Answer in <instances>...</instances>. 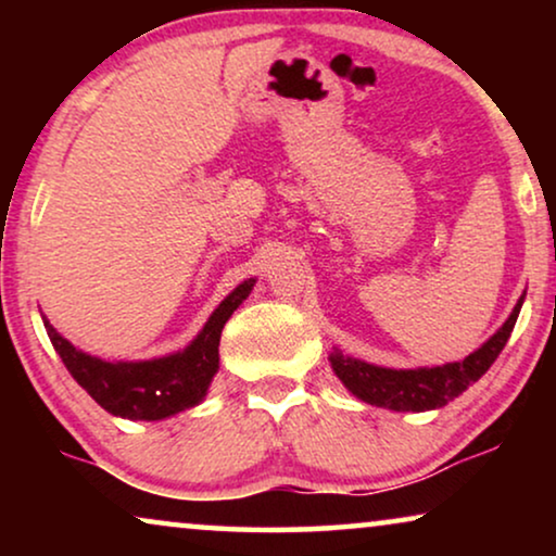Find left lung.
<instances>
[{
  "instance_id": "8db88e82",
  "label": "left lung",
  "mask_w": 556,
  "mask_h": 556,
  "mask_svg": "<svg viewBox=\"0 0 556 556\" xmlns=\"http://www.w3.org/2000/svg\"><path fill=\"white\" fill-rule=\"evenodd\" d=\"M521 303L523 295L516 301L511 316L506 318L504 326L463 362H451L443 364V367L390 369L377 367V364H369L364 359H354V356H346L339 349H333L329 354L331 369L341 379V384L356 400L367 402V405L394 409V413L438 409L466 392L470 384L478 382L489 371L491 364L501 354V349L506 346L508 337H511Z\"/></svg>"
}]
</instances>
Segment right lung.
<instances>
[{"instance_id": "1", "label": "right lung", "mask_w": 556, "mask_h": 556, "mask_svg": "<svg viewBox=\"0 0 556 556\" xmlns=\"http://www.w3.org/2000/svg\"><path fill=\"white\" fill-rule=\"evenodd\" d=\"M255 278L242 280L219 306L212 311L202 331L181 352L141 362H109L73 346L60 337L42 316L48 337L71 371L75 382L101 405L105 413L124 420H164L207 397L212 377L219 369V337L227 318L253 291Z\"/></svg>"}]
</instances>
